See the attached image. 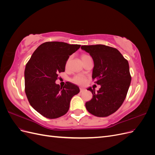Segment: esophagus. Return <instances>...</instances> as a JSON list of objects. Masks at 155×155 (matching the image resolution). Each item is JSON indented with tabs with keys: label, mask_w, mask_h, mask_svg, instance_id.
Listing matches in <instances>:
<instances>
[{
	"label": "esophagus",
	"mask_w": 155,
	"mask_h": 155,
	"mask_svg": "<svg viewBox=\"0 0 155 155\" xmlns=\"http://www.w3.org/2000/svg\"><path fill=\"white\" fill-rule=\"evenodd\" d=\"M79 89H80V92H83L84 91H85V88H83V87H80V88H79Z\"/></svg>",
	"instance_id": "esophagus-1"
}]
</instances>
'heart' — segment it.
Instances as JSON below:
<instances>
[{"instance_id": "b5f03b06", "label": "heart", "mask_w": 155, "mask_h": 155, "mask_svg": "<svg viewBox=\"0 0 155 155\" xmlns=\"http://www.w3.org/2000/svg\"><path fill=\"white\" fill-rule=\"evenodd\" d=\"M88 57H90V56L87 55V54H82L81 55V59L83 61ZM68 61H67V64H68ZM72 81L74 83L77 84V85H84V84L86 83L87 78L85 76H84V75H83V74H77L75 76H74V78L72 79Z\"/></svg>"}]
</instances>
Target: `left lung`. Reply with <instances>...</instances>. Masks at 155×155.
Instances as JSON below:
<instances>
[{
  "mask_svg": "<svg viewBox=\"0 0 155 155\" xmlns=\"http://www.w3.org/2000/svg\"><path fill=\"white\" fill-rule=\"evenodd\" d=\"M81 48L92 58V79L101 86L97 92L91 87L87 89L93 96L85 107L96 116H109L122 105L127 94L131 81L129 63L118 50L110 46L84 45Z\"/></svg>",
  "mask_w": 155,
  "mask_h": 155,
  "instance_id": "8db88e82",
  "label": "left lung"
}]
</instances>
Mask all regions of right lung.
<instances>
[{"instance_id": "1", "label": "right lung", "mask_w": 155, "mask_h": 155, "mask_svg": "<svg viewBox=\"0 0 155 155\" xmlns=\"http://www.w3.org/2000/svg\"><path fill=\"white\" fill-rule=\"evenodd\" d=\"M80 45L63 42H46L33 53L25 70V93L30 104L46 118L55 119L64 115L72 97L79 92V87L67 82L60 87L55 83L59 73L64 72L69 56Z\"/></svg>"}]
</instances>
